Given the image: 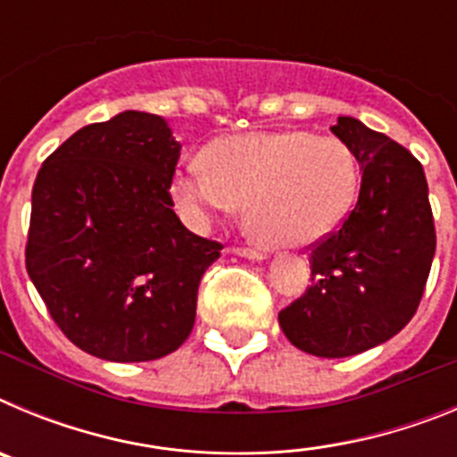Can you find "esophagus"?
I'll return each instance as SVG.
<instances>
[{
    "mask_svg": "<svg viewBox=\"0 0 457 457\" xmlns=\"http://www.w3.org/2000/svg\"><path fill=\"white\" fill-rule=\"evenodd\" d=\"M233 253H237V256L242 258H252V261H265V258H268V253H265L263 249H252V247H236L233 249Z\"/></svg>",
    "mask_w": 457,
    "mask_h": 457,
    "instance_id": "esophagus-1",
    "label": "esophagus"
}]
</instances>
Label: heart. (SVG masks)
Returning <instances> with one entry per match:
<instances>
[{
    "instance_id": "1",
    "label": "heart",
    "mask_w": 457,
    "mask_h": 457,
    "mask_svg": "<svg viewBox=\"0 0 457 457\" xmlns=\"http://www.w3.org/2000/svg\"><path fill=\"white\" fill-rule=\"evenodd\" d=\"M173 183L185 220L204 228L245 205L247 226L270 247H309L337 231L359 194V162L337 137L304 130L221 137Z\"/></svg>"
}]
</instances>
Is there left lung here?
I'll return each instance as SVG.
<instances>
[{
    "mask_svg": "<svg viewBox=\"0 0 457 457\" xmlns=\"http://www.w3.org/2000/svg\"><path fill=\"white\" fill-rule=\"evenodd\" d=\"M332 132L353 148L361 187L348 220L311 249V286L278 313L295 348L353 357L389 341L417 313L435 256L421 162L353 116Z\"/></svg>",
    "mask_w": 457,
    "mask_h": 457,
    "instance_id": "1",
    "label": "left lung"
}]
</instances>
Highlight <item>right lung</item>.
Instances as JSON below:
<instances>
[{
  "mask_svg": "<svg viewBox=\"0 0 457 457\" xmlns=\"http://www.w3.org/2000/svg\"><path fill=\"white\" fill-rule=\"evenodd\" d=\"M180 144L162 116L120 112L47 157L31 192L27 272L79 350L153 361L179 350L220 242L171 210Z\"/></svg>",
  "mask_w": 457,
  "mask_h": 457,
  "instance_id": "add662e5",
  "label": "right lung"
}]
</instances>
